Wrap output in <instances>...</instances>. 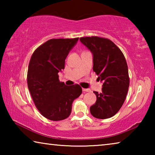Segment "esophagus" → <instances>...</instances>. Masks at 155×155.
<instances>
[{"mask_svg": "<svg viewBox=\"0 0 155 155\" xmlns=\"http://www.w3.org/2000/svg\"><path fill=\"white\" fill-rule=\"evenodd\" d=\"M82 90H83V91H85V92H90V91H91V90H90V89H85V88H83Z\"/></svg>", "mask_w": 155, "mask_h": 155, "instance_id": "1", "label": "esophagus"}]
</instances>
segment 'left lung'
Instances as JSON below:
<instances>
[{
	"label": "left lung",
	"instance_id": "left-lung-1",
	"mask_svg": "<svg viewBox=\"0 0 155 155\" xmlns=\"http://www.w3.org/2000/svg\"><path fill=\"white\" fill-rule=\"evenodd\" d=\"M80 41L93 54V70L103 81L101 92L94 91L96 101L90 107V113L96 118H109L118 112L128 92L127 61L120 49L109 39L83 37Z\"/></svg>",
	"mask_w": 155,
	"mask_h": 155
}]
</instances>
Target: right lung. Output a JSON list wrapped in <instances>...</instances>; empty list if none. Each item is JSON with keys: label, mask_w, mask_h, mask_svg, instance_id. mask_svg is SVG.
Wrapping results in <instances>:
<instances>
[{"label": "right lung", "mask_w": 155, "mask_h": 155, "mask_svg": "<svg viewBox=\"0 0 155 155\" xmlns=\"http://www.w3.org/2000/svg\"><path fill=\"white\" fill-rule=\"evenodd\" d=\"M78 38L51 39L37 48L31 57L27 84L37 109L52 121L64 120L71 114L74 100L82 93L78 84L67 86L60 82L58 73Z\"/></svg>", "instance_id": "1"}]
</instances>
